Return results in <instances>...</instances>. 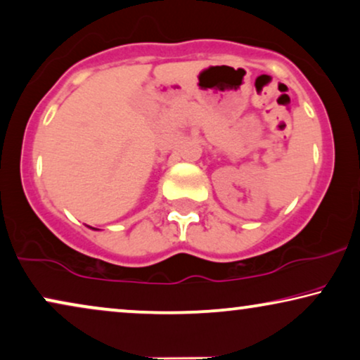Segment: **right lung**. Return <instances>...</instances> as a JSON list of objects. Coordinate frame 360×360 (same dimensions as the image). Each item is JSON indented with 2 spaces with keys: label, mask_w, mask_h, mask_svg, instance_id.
<instances>
[{
  "label": "right lung",
  "mask_w": 360,
  "mask_h": 360,
  "mask_svg": "<svg viewBox=\"0 0 360 360\" xmlns=\"http://www.w3.org/2000/svg\"><path fill=\"white\" fill-rule=\"evenodd\" d=\"M92 230H96V228H92Z\"/></svg>",
  "instance_id": "obj_1"
}]
</instances>
